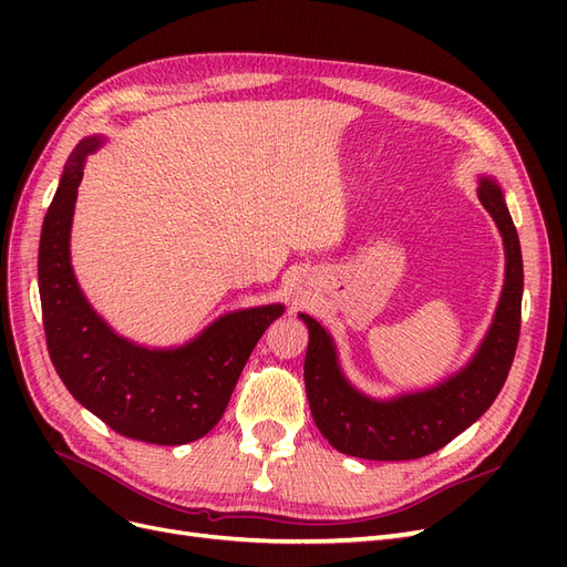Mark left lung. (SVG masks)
<instances>
[{
	"label": "left lung",
	"instance_id": "1",
	"mask_svg": "<svg viewBox=\"0 0 567 567\" xmlns=\"http://www.w3.org/2000/svg\"><path fill=\"white\" fill-rule=\"evenodd\" d=\"M477 196L504 236L506 284L485 342L454 379L400 400H369L342 379L329 333L312 317L300 315L310 329L305 354L307 400L321 435L338 452L371 461L427 456L473 425L502 392L520 338L523 255L502 188L485 179Z\"/></svg>",
	"mask_w": 567,
	"mask_h": 567
}]
</instances>
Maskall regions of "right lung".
I'll use <instances>...</instances> for the list:
<instances>
[{
  "mask_svg": "<svg viewBox=\"0 0 567 567\" xmlns=\"http://www.w3.org/2000/svg\"><path fill=\"white\" fill-rule=\"evenodd\" d=\"M99 144L94 136L78 144L42 225L38 279L51 364L73 398L115 433L151 444L194 442L225 414L252 348L284 307L221 317L179 350L117 338L82 298L68 252L82 163Z\"/></svg>",
  "mask_w": 567,
  "mask_h": 567,
  "instance_id": "1",
  "label": "right lung"
}]
</instances>
